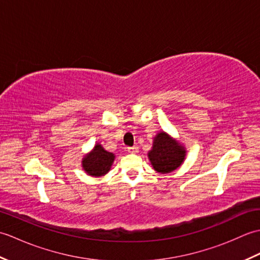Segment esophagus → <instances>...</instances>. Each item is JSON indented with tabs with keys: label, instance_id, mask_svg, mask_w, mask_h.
<instances>
[{
	"label": "esophagus",
	"instance_id": "obj_1",
	"mask_svg": "<svg viewBox=\"0 0 260 260\" xmlns=\"http://www.w3.org/2000/svg\"><path fill=\"white\" fill-rule=\"evenodd\" d=\"M127 151H128V153L135 154V153L139 152V147H136V146H131V147H127Z\"/></svg>",
	"mask_w": 260,
	"mask_h": 260
}]
</instances>
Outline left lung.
Instances as JSON below:
<instances>
[{
  "label": "left lung",
  "instance_id": "8db88e82",
  "mask_svg": "<svg viewBox=\"0 0 260 260\" xmlns=\"http://www.w3.org/2000/svg\"><path fill=\"white\" fill-rule=\"evenodd\" d=\"M185 156L184 147L162 132L156 135L153 148L148 152V158L153 168L159 173H170L178 169Z\"/></svg>",
  "mask_w": 260,
  "mask_h": 260
}]
</instances>
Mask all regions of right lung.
Instances as JSON below:
<instances>
[{"label":"right lung","mask_w":260,"mask_h":260,"mask_svg":"<svg viewBox=\"0 0 260 260\" xmlns=\"http://www.w3.org/2000/svg\"><path fill=\"white\" fill-rule=\"evenodd\" d=\"M115 155L113 153L105 151L102 145L97 144L90 154L82 161V168L92 176H101L106 174L114 162Z\"/></svg>","instance_id":"1"}]
</instances>
